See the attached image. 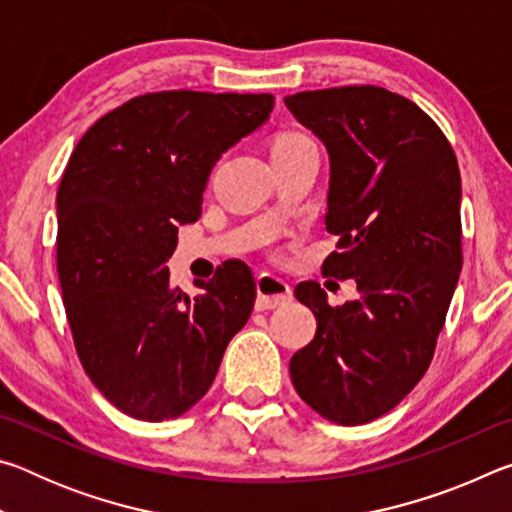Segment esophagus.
Returning a JSON list of instances; mask_svg holds the SVG:
<instances>
[{
    "mask_svg": "<svg viewBox=\"0 0 512 512\" xmlns=\"http://www.w3.org/2000/svg\"><path fill=\"white\" fill-rule=\"evenodd\" d=\"M293 298L291 284L282 277L271 275V273H262L257 277V309H275L282 305H289Z\"/></svg>",
    "mask_w": 512,
    "mask_h": 512,
    "instance_id": "obj_1",
    "label": "esophagus"
}]
</instances>
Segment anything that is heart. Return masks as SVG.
Segmentation results:
<instances>
[{"mask_svg":"<svg viewBox=\"0 0 512 512\" xmlns=\"http://www.w3.org/2000/svg\"><path fill=\"white\" fill-rule=\"evenodd\" d=\"M302 137L305 135H298V133H287V135H280L275 140V144H273V149H280V146H287V144H291V142H298V140H302Z\"/></svg>","mask_w":512,"mask_h":512,"instance_id":"heart-1","label":"heart"}]
</instances>
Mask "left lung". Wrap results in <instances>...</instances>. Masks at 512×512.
<instances>
[{
  "instance_id": "left-lung-1",
  "label": "left lung",
  "mask_w": 512,
  "mask_h": 512,
  "mask_svg": "<svg viewBox=\"0 0 512 512\" xmlns=\"http://www.w3.org/2000/svg\"><path fill=\"white\" fill-rule=\"evenodd\" d=\"M329 153L327 275L354 277L359 298L332 307L318 282L296 298L316 336L289 372L311 409L345 427L395 409L427 372L452 302L461 250V171L427 112L377 85L284 99Z\"/></svg>"
}]
</instances>
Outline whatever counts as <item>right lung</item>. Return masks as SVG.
I'll list each match as a JSON object with an SVG mask.
<instances>
[{"instance_id":"1","label":"right lung","mask_w":512,"mask_h":512,"mask_svg":"<svg viewBox=\"0 0 512 512\" xmlns=\"http://www.w3.org/2000/svg\"><path fill=\"white\" fill-rule=\"evenodd\" d=\"M273 94L151 92L110 110L60 180L56 264L74 345L110 404L137 420L178 418L210 391L255 305L228 259L201 293L171 287L178 225L201 216L221 155L264 124Z\"/></svg>"}]
</instances>
